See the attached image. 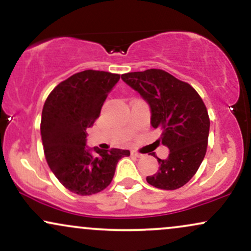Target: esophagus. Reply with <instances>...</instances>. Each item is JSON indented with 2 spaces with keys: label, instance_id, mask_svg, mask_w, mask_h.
Segmentation results:
<instances>
[{
  "label": "esophagus",
  "instance_id": "34e87169",
  "mask_svg": "<svg viewBox=\"0 0 251 251\" xmlns=\"http://www.w3.org/2000/svg\"><path fill=\"white\" fill-rule=\"evenodd\" d=\"M131 154L134 155V157H138V158H142L143 157V154L139 153V152H137V151H131Z\"/></svg>",
  "mask_w": 251,
  "mask_h": 251
}]
</instances>
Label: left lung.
Masks as SVG:
<instances>
[{"label":"left lung","mask_w":251,"mask_h":251,"mask_svg":"<svg viewBox=\"0 0 251 251\" xmlns=\"http://www.w3.org/2000/svg\"><path fill=\"white\" fill-rule=\"evenodd\" d=\"M122 79L149 103L152 127L162 129V144L170 150L166 159L157 158L159 170L146 180L158 189L181 188L208 148L210 120L203 100L189 83L162 70L132 72Z\"/></svg>","instance_id":"obj_1"}]
</instances>
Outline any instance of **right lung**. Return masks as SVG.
<instances>
[{
  "label": "right lung",
  "mask_w": 251,
  "mask_h": 251,
  "mask_svg": "<svg viewBox=\"0 0 251 251\" xmlns=\"http://www.w3.org/2000/svg\"><path fill=\"white\" fill-rule=\"evenodd\" d=\"M119 79V74L108 72H80L60 82L43 105L40 129L46 160L60 183L76 195L107 188L118 162L129 155L128 150L86 145V129L93 126Z\"/></svg>",
  "instance_id": "1"
}]
</instances>
